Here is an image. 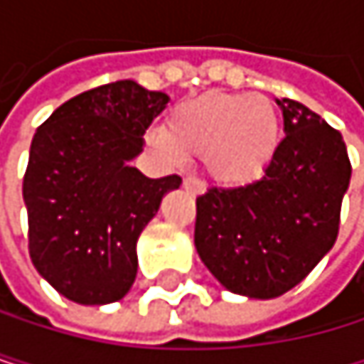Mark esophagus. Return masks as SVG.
<instances>
[{
  "instance_id": "obj_1",
  "label": "esophagus",
  "mask_w": 364,
  "mask_h": 364,
  "mask_svg": "<svg viewBox=\"0 0 364 364\" xmlns=\"http://www.w3.org/2000/svg\"><path fill=\"white\" fill-rule=\"evenodd\" d=\"M183 188L190 190L192 194H203L205 192V183L200 178H194V176H186L183 178Z\"/></svg>"
}]
</instances>
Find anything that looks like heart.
Masks as SVG:
<instances>
[{"label": "heart", "instance_id": "obj_1", "mask_svg": "<svg viewBox=\"0 0 364 364\" xmlns=\"http://www.w3.org/2000/svg\"><path fill=\"white\" fill-rule=\"evenodd\" d=\"M170 164L203 157V168L218 183L245 186L273 161L282 122L269 97L249 93H205L176 105L166 129L148 135Z\"/></svg>", "mask_w": 364, "mask_h": 364}]
</instances>
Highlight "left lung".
<instances>
[{"label":"left lung","mask_w":364,"mask_h":364,"mask_svg":"<svg viewBox=\"0 0 364 364\" xmlns=\"http://www.w3.org/2000/svg\"><path fill=\"white\" fill-rule=\"evenodd\" d=\"M286 137L264 176L196 198L194 245L231 292L273 299L295 288L336 242L352 176L343 135L297 100H277Z\"/></svg>","instance_id":"8db88e82"}]
</instances>
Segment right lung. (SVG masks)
Here are the masks:
<instances>
[{
  "label": "right lung",
  "instance_id": "obj_1",
  "mask_svg": "<svg viewBox=\"0 0 364 364\" xmlns=\"http://www.w3.org/2000/svg\"><path fill=\"white\" fill-rule=\"evenodd\" d=\"M168 95L133 80L89 89L34 133L23 174L28 251L63 297L113 304L137 275V237L181 176L148 178L129 161Z\"/></svg>",
  "mask_w": 364,
  "mask_h": 364
}]
</instances>
